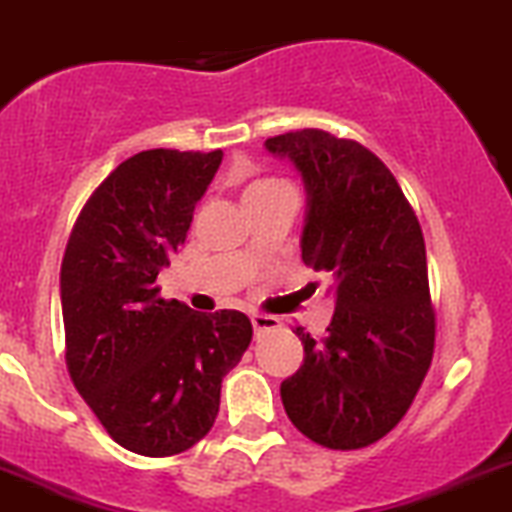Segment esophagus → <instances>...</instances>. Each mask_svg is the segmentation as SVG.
I'll list each match as a JSON object with an SVG mask.
<instances>
[{"instance_id": "1", "label": "esophagus", "mask_w": 512, "mask_h": 512, "mask_svg": "<svg viewBox=\"0 0 512 512\" xmlns=\"http://www.w3.org/2000/svg\"><path fill=\"white\" fill-rule=\"evenodd\" d=\"M275 326H278V318H272V315L265 313H252V328H255V333L270 331Z\"/></svg>"}]
</instances>
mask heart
Wrapping results in <instances>:
<instances>
[{
  "label": "heart",
  "mask_w": 512,
  "mask_h": 512,
  "mask_svg": "<svg viewBox=\"0 0 512 512\" xmlns=\"http://www.w3.org/2000/svg\"><path fill=\"white\" fill-rule=\"evenodd\" d=\"M278 186H285V181H280V179H255L250 186H247L245 194H257V191H270V189H278Z\"/></svg>",
  "instance_id": "heart-1"
}]
</instances>
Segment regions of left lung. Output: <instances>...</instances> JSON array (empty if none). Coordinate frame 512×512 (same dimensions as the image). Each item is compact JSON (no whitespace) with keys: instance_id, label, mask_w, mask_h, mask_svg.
Masks as SVG:
<instances>
[{"instance_id":"left-lung-1","label":"left lung","mask_w":512,"mask_h":512,"mask_svg":"<svg viewBox=\"0 0 512 512\" xmlns=\"http://www.w3.org/2000/svg\"><path fill=\"white\" fill-rule=\"evenodd\" d=\"M308 189L303 262L336 280V313L280 386L290 422L328 450H361L412 407L434 353L427 250L412 204L384 161L351 138L303 128L265 141Z\"/></svg>"}]
</instances>
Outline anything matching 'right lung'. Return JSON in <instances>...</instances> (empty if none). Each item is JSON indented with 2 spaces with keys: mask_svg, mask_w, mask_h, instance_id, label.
<instances>
[{
  "mask_svg": "<svg viewBox=\"0 0 512 512\" xmlns=\"http://www.w3.org/2000/svg\"><path fill=\"white\" fill-rule=\"evenodd\" d=\"M222 151L151 148L118 164L80 209L62 255L65 364L105 432L143 457L189 450L212 429L222 379L252 323L161 298Z\"/></svg>",
  "mask_w": 512,
  "mask_h": 512,
  "instance_id": "1",
  "label": "right lung"
}]
</instances>
